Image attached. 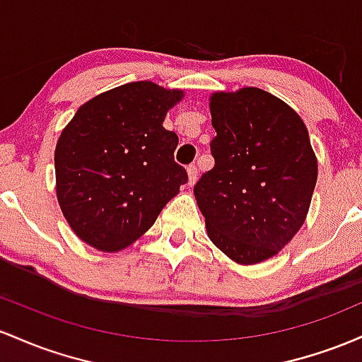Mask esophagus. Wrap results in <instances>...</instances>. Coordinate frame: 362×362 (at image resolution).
Listing matches in <instances>:
<instances>
[{"label": "esophagus", "instance_id": "obj_1", "mask_svg": "<svg viewBox=\"0 0 362 362\" xmlns=\"http://www.w3.org/2000/svg\"><path fill=\"white\" fill-rule=\"evenodd\" d=\"M198 177V168L194 164L188 165V185H194Z\"/></svg>", "mask_w": 362, "mask_h": 362}]
</instances>
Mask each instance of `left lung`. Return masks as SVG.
<instances>
[{
	"label": "left lung",
	"mask_w": 362,
	"mask_h": 362,
	"mask_svg": "<svg viewBox=\"0 0 362 362\" xmlns=\"http://www.w3.org/2000/svg\"><path fill=\"white\" fill-rule=\"evenodd\" d=\"M215 165L194 185L209 238L241 265L277 255L301 229L318 177L306 124L262 88L210 97Z\"/></svg>",
	"instance_id": "8db88e82"
}]
</instances>
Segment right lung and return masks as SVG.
Masks as SVG:
<instances>
[{
  "mask_svg": "<svg viewBox=\"0 0 362 362\" xmlns=\"http://www.w3.org/2000/svg\"><path fill=\"white\" fill-rule=\"evenodd\" d=\"M182 90L132 82L85 103L54 152L56 194L82 241L119 251L156 222L188 181L174 162L180 138L162 127Z\"/></svg>",
  "mask_w": 362,
  "mask_h": 362,
  "instance_id": "right-lung-1",
  "label": "right lung"
}]
</instances>
